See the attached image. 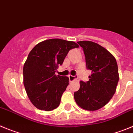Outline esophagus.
Masks as SVG:
<instances>
[{"label":"esophagus","instance_id":"1","mask_svg":"<svg viewBox=\"0 0 133 133\" xmlns=\"http://www.w3.org/2000/svg\"><path fill=\"white\" fill-rule=\"evenodd\" d=\"M69 81H75V80L77 79V77L75 75V76H73V75H69Z\"/></svg>","mask_w":133,"mask_h":133}]
</instances>
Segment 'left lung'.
Returning <instances> with one entry per match:
<instances>
[{"mask_svg": "<svg viewBox=\"0 0 133 133\" xmlns=\"http://www.w3.org/2000/svg\"><path fill=\"white\" fill-rule=\"evenodd\" d=\"M83 48L86 67L91 70L87 82L80 81L74 99L81 108L96 111L104 107L113 97L119 76L117 61L105 48L91 41L77 42Z\"/></svg>", "mask_w": 133, "mask_h": 133, "instance_id": "8db88e82", "label": "left lung"}]
</instances>
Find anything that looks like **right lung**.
Instances as JSON below:
<instances>
[{"mask_svg": "<svg viewBox=\"0 0 133 133\" xmlns=\"http://www.w3.org/2000/svg\"><path fill=\"white\" fill-rule=\"evenodd\" d=\"M79 48L74 42L54 38L38 43L30 51L23 68L24 85L32 103L40 110L59 106L69 77L55 74L69 50Z\"/></svg>", "mask_w": 133, "mask_h": 133, "instance_id": "obj_1", "label": "right lung"}]
</instances>
